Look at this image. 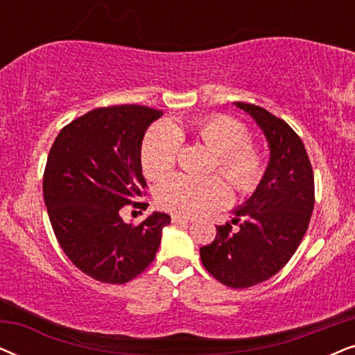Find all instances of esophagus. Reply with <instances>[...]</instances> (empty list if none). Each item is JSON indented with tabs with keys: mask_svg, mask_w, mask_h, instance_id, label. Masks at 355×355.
Instances as JSON below:
<instances>
[{
	"mask_svg": "<svg viewBox=\"0 0 355 355\" xmlns=\"http://www.w3.org/2000/svg\"><path fill=\"white\" fill-rule=\"evenodd\" d=\"M171 221L174 223V225H187V223H191V220L186 216H179V215H173L171 216Z\"/></svg>",
	"mask_w": 355,
	"mask_h": 355,
	"instance_id": "esophagus-1",
	"label": "esophagus"
}]
</instances>
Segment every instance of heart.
Masks as SVG:
<instances>
[{
	"instance_id": "heart-1",
	"label": "heart",
	"mask_w": 355,
	"mask_h": 355,
	"mask_svg": "<svg viewBox=\"0 0 355 355\" xmlns=\"http://www.w3.org/2000/svg\"><path fill=\"white\" fill-rule=\"evenodd\" d=\"M197 140L213 152L211 171H218L239 193L254 192L263 176V158L255 145L247 142L249 134L239 121L225 114L208 116L192 125ZM184 130L163 121L148 129L140 150V163L148 179H159L176 164ZM163 210L182 216L202 215L225 205L226 184L218 176L191 178L174 174L164 179L155 192Z\"/></svg>"
}]
</instances>
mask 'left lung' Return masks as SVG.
I'll use <instances>...</instances> for the list:
<instances>
[{"instance_id":"obj_1","label":"left lung","mask_w":355,"mask_h":355,"mask_svg":"<svg viewBox=\"0 0 355 355\" xmlns=\"http://www.w3.org/2000/svg\"><path fill=\"white\" fill-rule=\"evenodd\" d=\"M263 130L270 162L254 196L236 208L232 225L216 226L200 247L205 270L234 289L270 279L291 260L307 231L315 205L313 171L302 140L286 121L252 103L236 101Z\"/></svg>"}]
</instances>
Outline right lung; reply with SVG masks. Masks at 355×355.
I'll return each instance as SVG.
<instances>
[{
	"label": "right lung",
	"mask_w": 355,
	"mask_h": 355,
	"mask_svg": "<svg viewBox=\"0 0 355 355\" xmlns=\"http://www.w3.org/2000/svg\"><path fill=\"white\" fill-rule=\"evenodd\" d=\"M163 113L140 105L96 108L61 129L48 155L43 197L61 249L82 273L123 284L155 260L171 218L155 211L128 225L119 211L139 203L145 130Z\"/></svg>",
	"instance_id": "right-lung-1"
}]
</instances>
